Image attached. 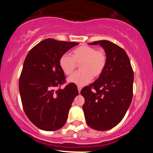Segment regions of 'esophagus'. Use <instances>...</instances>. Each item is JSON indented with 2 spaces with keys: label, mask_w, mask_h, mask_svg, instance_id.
I'll list each match as a JSON object with an SVG mask.
<instances>
[{
  "label": "esophagus",
  "mask_w": 153,
  "mask_h": 153,
  "mask_svg": "<svg viewBox=\"0 0 153 153\" xmlns=\"http://www.w3.org/2000/svg\"><path fill=\"white\" fill-rule=\"evenodd\" d=\"M78 93H79V94H80V91H81V87L78 86Z\"/></svg>",
  "instance_id": "34e87169"
}]
</instances>
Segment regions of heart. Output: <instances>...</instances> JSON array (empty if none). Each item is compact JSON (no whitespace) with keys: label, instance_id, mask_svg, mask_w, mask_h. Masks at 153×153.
I'll return each instance as SVG.
<instances>
[{"label":"heart","instance_id":"heart-1","mask_svg":"<svg viewBox=\"0 0 153 153\" xmlns=\"http://www.w3.org/2000/svg\"><path fill=\"white\" fill-rule=\"evenodd\" d=\"M81 71L68 78V82L82 86L91 81L93 77L98 78L102 74L106 65V55L104 52L96 50L94 47L82 45L72 52V57L62 54L59 60V65L65 75H71L80 64Z\"/></svg>","mask_w":153,"mask_h":153}]
</instances>
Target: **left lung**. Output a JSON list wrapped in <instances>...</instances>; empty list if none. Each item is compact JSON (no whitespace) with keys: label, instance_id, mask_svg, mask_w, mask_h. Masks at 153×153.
Wrapping results in <instances>:
<instances>
[{"label":"left lung","instance_id":"8db88e82","mask_svg":"<svg viewBox=\"0 0 153 153\" xmlns=\"http://www.w3.org/2000/svg\"><path fill=\"white\" fill-rule=\"evenodd\" d=\"M99 45L106 55V65L99 78L84 87L80 94L88 125L99 131L117 126L127 113L133 96L134 73L126 52L108 40L88 44Z\"/></svg>","mask_w":153,"mask_h":153}]
</instances>
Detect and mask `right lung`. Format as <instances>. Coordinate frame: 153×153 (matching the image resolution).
<instances>
[{
	"label": "right lung",
	"instance_id": "1",
	"mask_svg": "<svg viewBox=\"0 0 153 153\" xmlns=\"http://www.w3.org/2000/svg\"><path fill=\"white\" fill-rule=\"evenodd\" d=\"M79 43L46 39L29 51L19 80V92L24 112L36 127L55 131L66 123L73 100L78 95L76 85L68 84L59 65L61 56Z\"/></svg>",
	"mask_w": 153,
	"mask_h": 153
}]
</instances>
